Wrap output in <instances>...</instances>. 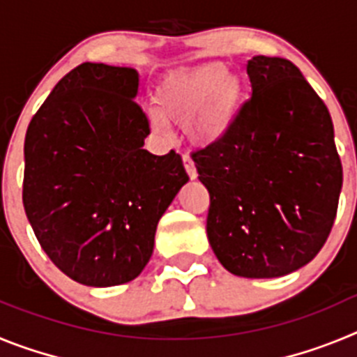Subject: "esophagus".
Wrapping results in <instances>:
<instances>
[{"mask_svg": "<svg viewBox=\"0 0 357 357\" xmlns=\"http://www.w3.org/2000/svg\"><path fill=\"white\" fill-rule=\"evenodd\" d=\"M182 160H184V168H185V172H188L189 178H197V168H195L193 159H191L189 155H184L182 157Z\"/></svg>", "mask_w": 357, "mask_h": 357, "instance_id": "obj_1", "label": "esophagus"}]
</instances>
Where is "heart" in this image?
I'll return each instance as SVG.
<instances>
[{
    "label": "heart",
    "mask_w": 357,
    "mask_h": 357,
    "mask_svg": "<svg viewBox=\"0 0 357 357\" xmlns=\"http://www.w3.org/2000/svg\"><path fill=\"white\" fill-rule=\"evenodd\" d=\"M245 96L243 80L227 73L222 62L173 71L157 85V105L148 107L151 128L169 130L168 119L185 121V134L195 144L209 146L222 141L236 121Z\"/></svg>",
    "instance_id": "1"
}]
</instances>
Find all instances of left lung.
Masks as SVG:
<instances>
[{
	"label": "left lung",
	"instance_id": "left-lung-1",
	"mask_svg": "<svg viewBox=\"0 0 357 357\" xmlns=\"http://www.w3.org/2000/svg\"><path fill=\"white\" fill-rule=\"evenodd\" d=\"M252 98L229 134L193 153L211 197L207 238L225 270L273 279L305 266L333 229L342 160L329 110L280 56H252Z\"/></svg>",
	"mask_w": 357,
	"mask_h": 357
}]
</instances>
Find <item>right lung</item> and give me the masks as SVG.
<instances>
[{
	"mask_svg": "<svg viewBox=\"0 0 357 357\" xmlns=\"http://www.w3.org/2000/svg\"><path fill=\"white\" fill-rule=\"evenodd\" d=\"M139 73L84 62L53 87L24 137L23 204L43 250L80 284L130 282L160 216L189 181L178 153L144 150Z\"/></svg>",
	"mask_w": 357,
	"mask_h": 357,
	"instance_id": "1",
	"label": "right lung"
}]
</instances>
